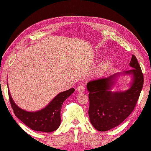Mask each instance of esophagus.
Instances as JSON below:
<instances>
[{
  "label": "esophagus",
  "instance_id": "esophagus-1",
  "mask_svg": "<svg viewBox=\"0 0 151 151\" xmlns=\"http://www.w3.org/2000/svg\"><path fill=\"white\" fill-rule=\"evenodd\" d=\"M77 91L79 93H84L85 91V88L84 86L82 85H80L77 88Z\"/></svg>",
  "mask_w": 151,
  "mask_h": 151
}]
</instances>
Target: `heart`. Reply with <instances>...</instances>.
<instances>
[{
	"label": "heart",
	"instance_id": "obj_1",
	"mask_svg": "<svg viewBox=\"0 0 151 151\" xmlns=\"http://www.w3.org/2000/svg\"><path fill=\"white\" fill-rule=\"evenodd\" d=\"M106 64H103V65H102L101 67V68H100V71L101 72H103V71H104L105 70V69H106Z\"/></svg>",
	"mask_w": 151,
	"mask_h": 151
}]
</instances>
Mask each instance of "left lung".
<instances>
[{
  "label": "left lung",
  "mask_w": 151,
  "mask_h": 151,
  "mask_svg": "<svg viewBox=\"0 0 151 151\" xmlns=\"http://www.w3.org/2000/svg\"><path fill=\"white\" fill-rule=\"evenodd\" d=\"M132 69L124 75L132 76L129 89L124 91H111L117 76L116 73L106 78L89 82V117L91 124L101 132L116 127L132 113L138 100L143 85V75L136 57L132 55L129 63ZM122 74V73H121Z\"/></svg>",
  "instance_id": "left-lung-1"
}]
</instances>
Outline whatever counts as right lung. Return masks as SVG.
I'll list each match as a JSON object with an SVG mask.
<instances>
[{
	"mask_svg": "<svg viewBox=\"0 0 151 151\" xmlns=\"http://www.w3.org/2000/svg\"><path fill=\"white\" fill-rule=\"evenodd\" d=\"M8 88L9 101L16 117L32 130L43 132H51L58 129L61 123L60 111L62 104L75 91V89L70 88L61 92L46 107L36 111H27L15 103Z\"/></svg>",
	"mask_w": 151,
	"mask_h": 151,
	"instance_id": "1",
	"label": "right lung"
}]
</instances>
